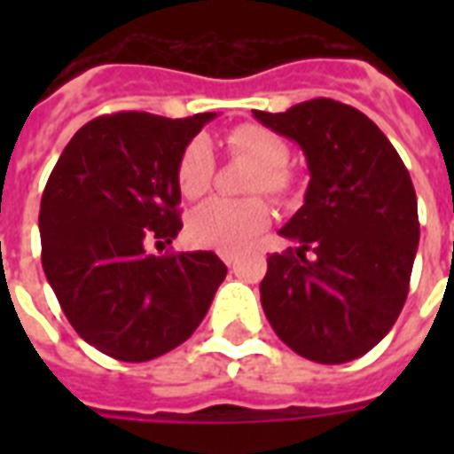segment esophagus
<instances>
[{"label":"esophagus","instance_id":"esophagus-1","mask_svg":"<svg viewBox=\"0 0 454 454\" xmlns=\"http://www.w3.org/2000/svg\"><path fill=\"white\" fill-rule=\"evenodd\" d=\"M221 259H223V263H226V266H235V262H238V256L235 254H221Z\"/></svg>","mask_w":454,"mask_h":454}]
</instances>
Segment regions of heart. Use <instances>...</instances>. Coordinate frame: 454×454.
Segmentation results:
<instances>
[{
  "instance_id": "b5f03b06",
  "label": "heart",
  "mask_w": 454,
  "mask_h": 454,
  "mask_svg": "<svg viewBox=\"0 0 454 454\" xmlns=\"http://www.w3.org/2000/svg\"><path fill=\"white\" fill-rule=\"evenodd\" d=\"M228 151L238 157H247L259 164L252 174L249 192H269L276 198H287L294 188L292 174L287 171L290 145L278 131L263 124H238L228 131ZM214 153L205 137L192 138L185 145L176 162V185L181 195L195 200L212 188ZM270 223V207L262 198L226 200L212 198L195 207L188 214L185 233L198 247L216 249L223 254L240 252L263 233Z\"/></svg>"
}]
</instances>
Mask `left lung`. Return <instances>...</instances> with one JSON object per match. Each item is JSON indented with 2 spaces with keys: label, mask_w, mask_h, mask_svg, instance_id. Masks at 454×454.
<instances>
[{
  "label": "left lung",
  "mask_w": 454,
  "mask_h": 454,
  "mask_svg": "<svg viewBox=\"0 0 454 454\" xmlns=\"http://www.w3.org/2000/svg\"><path fill=\"white\" fill-rule=\"evenodd\" d=\"M254 117L297 141L310 171L303 207L280 228L299 247L269 256L263 313L303 358H360L408 299L419 242L415 185L380 127L346 103L313 98Z\"/></svg>",
  "instance_id": "obj_1"
}]
</instances>
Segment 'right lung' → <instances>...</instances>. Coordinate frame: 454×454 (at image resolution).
Listing matches in <instances>:
<instances>
[{
    "label": "right lung",
    "mask_w": 454,
    "mask_h": 454,
    "mask_svg": "<svg viewBox=\"0 0 454 454\" xmlns=\"http://www.w3.org/2000/svg\"><path fill=\"white\" fill-rule=\"evenodd\" d=\"M212 117H96L70 138L46 181V280L74 332L110 358L144 363L184 344L226 278L214 252H148L184 226L178 155Z\"/></svg>",
    "instance_id": "add662e5"
}]
</instances>
